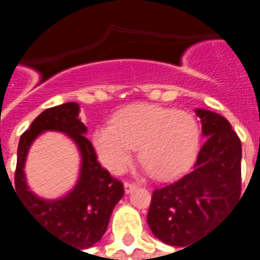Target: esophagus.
Returning <instances> with one entry per match:
<instances>
[{
    "label": "esophagus",
    "instance_id": "obj_1",
    "mask_svg": "<svg viewBox=\"0 0 260 260\" xmlns=\"http://www.w3.org/2000/svg\"><path fill=\"white\" fill-rule=\"evenodd\" d=\"M124 188H125V192L126 193H129V192H132L134 189L136 188V184H134V182H128V181H125L124 182Z\"/></svg>",
    "mask_w": 260,
    "mask_h": 260
}]
</instances>
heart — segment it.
I'll return each mask as SVG.
<instances>
[{"label":"heart","mask_w":260,"mask_h":260,"mask_svg":"<svg viewBox=\"0 0 260 260\" xmlns=\"http://www.w3.org/2000/svg\"><path fill=\"white\" fill-rule=\"evenodd\" d=\"M93 143L102 164L122 173L138 147L139 161L157 180L185 171L199 147V126L191 114L153 104H134L115 114L110 126L94 132Z\"/></svg>","instance_id":"b5f03b06"}]
</instances>
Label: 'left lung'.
I'll list each match as a JSON object with an SVG mask.
<instances>
[{
    "label": "left lung",
    "mask_w": 260,
    "mask_h": 260,
    "mask_svg": "<svg viewBox=\"0 0 260 260\" xmlns=\"http://www.w3.org/2000/svg\"><path fill=\"white\" fill-rule=\"evenodd\" d=\"M195 111L206 141L193 170L154 189L147 213L152 233L167 245H193L241 196L240 138L220 114L202 108Z\"/></svg>",
    "instance_id": "left-lung-1"
}]
</instances>
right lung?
<instances>
[{
  "label": "right lung",
  "mask_w": 260,
  "mask_h": 260,
  "mask_svg": "<svg viewBox=\"0 0 260 260\" xmlns=\"http://www.w3.org/2000/svg\"><path fill=\"white\" fill-rule=\"evenodd\" d=\"M46 130L64 132L77 143L82 157L80 180L75 188L55 201L35 196L25 184L23 171L30 145ZM87 128L79 119L78 103H65L44 110L20 136L15 171V191L26 206V212L50 234L79 251L102 240L114 207L124 196L122 182L113 178L97 161L94 147L85 136Z\"/></svg>",
  "instance_id": "right-lung-1"
}]
</instances>
